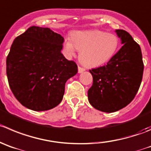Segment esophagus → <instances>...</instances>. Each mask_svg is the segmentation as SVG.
<instances>
[{"instance_id": "esophagus-1", "label": "esophagus", "mask_w": 151, "mask_h": 151, "mask_svg": "<svg viewBox=\"0 0 151 151\" xmlns=\"http://www.w3.org/2000/svg\"><path fill=\"white\" fill-rule=\"evenodd\" d=\"M85 71V68H83L80 67V66H78V72L79 73H82L83 72V71Z\"/></svg>"}]
</instances>
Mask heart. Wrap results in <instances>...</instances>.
<instances>
[{
    "instance_id": "1",
    "label": "heart",
    "mask_w": 151,
    "mask_h": 151,
    "mask_svg": "<svg viewBox=\"0 0 151 151\" xmlns=\"http://www.w3.org/2000/svg\"><path fill=\"white\" fill-rule=\"evenodd\" d=\"M120 45L118 36L98 29L75 31L65 39L64 46L69 56L80 50V60L87 66H98L107 63L115 54Z\"/></svg>"
}]
</instances>
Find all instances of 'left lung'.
Wrapping results in <instances>:
<instances>
[{
	"label": "left lung",
	"instance_id": "obj_1",
	"mask_svg": "<svg viewBox=\"0 0 151 151\" xmlns=\"http://www.w3.org/2000/svg\"><path fill=\"white\" fill-rule=\"evenodd\" d=\"M123 45L106 65L89 70L93 83L88 91L90 104L98 110L114 112L127 106L138 92L143 76L140 46L129 33L115 30Z\"/></svg>",
	"mask_w": 151,
	"mask_h": 151
}]
</instances>
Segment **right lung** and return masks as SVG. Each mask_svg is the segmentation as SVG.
I'll use <instances>...</instances> for the list:
<instances>
[{"label": "right lung", "instance_id": "add662e5", "mask_svg": "<svg viewBox=\"0 0 151 151\" xmlns=\"http://www.w3.org/2000/svg\"><path fill=\"white\" fill-rule=\"evenodd\" d=\"M64 38L50 28L32 26L13 41L6 58L9 87L24 106L53 109L62 101L65 85L77 73L61 50Z\"/></svg>", "mask_w": 151, "mask_h": 151}]
</instances>
